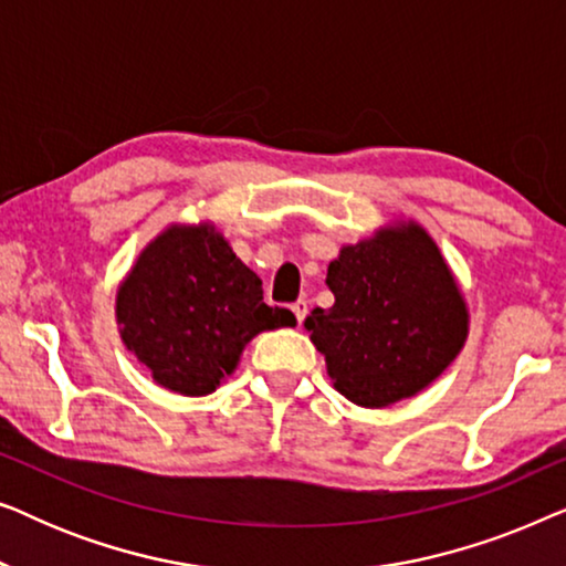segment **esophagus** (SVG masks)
I'll list each match as a JSON object with an SVG mask.
<instances>
[{"label": "esophagus", "instance_id": "obj_1", "mask_svg": "<svg viewBox=\"0 0 566 566\" xmlns=\"http://www.w3.org/2000/svg\"><path fill=\"white\" fill-rule=\"evenodd\" d=\"M291 312L296 314V319H298V324H301V322L306 319V314H308V301H306V298H298L296 304L291 306Z\"/></svg>", "mask_w": 566, "mask_h": 566}]
</instances>
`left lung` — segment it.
<instances>
[{
	"instance_id": "1",
	"label": "left lung",
	"mask_w": 566,
	"mask_h": 566,
	"mask_svg": "<svg viewBox=\"0 0 566 566\" xmlns=\"http://www.w3.org/2000/svg\"><path fill=\"white\" fill-rule=\"evenodd\" d=\"M329 308L306 319L335 389L360 407L412 397L451 366L469 327L443 254L420 227L378 231L327 268Z\"/></svg>"
}]
</instances>
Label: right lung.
<instances>
[{
    "label": "right lung",
    "mask_w": 566,
    "mask_h": 566,
    "mask_svg": "<svg viewBox=\"0 0 566 566\" xmlns=\"http://www.w3.org/2000/svg\"><path fill=\"white\" fill-rule=\"evenodd\" d=\"M120 335L165 389L211 394L262 329L293 327L262 281L211 227H175L142 252L118 291Z\"/></svg>",
    "instance_id": "obj_1"
}]
</instances>
